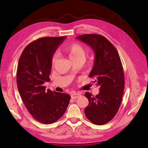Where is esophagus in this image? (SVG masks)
Here are the masks:
<instances>
[{
    "mask_svg": "<svg viewBox=\"0 0 148 148\" xmlns=\"http://www.w3.org/2000/svg\"><path fill=\"white\" fill-rule=\"evenodd\" d=\"M71 96L72 99H77L81 96V93L79 92H72Z\"/></svg>",
    "mask_w": 148,
    "mask_h": 148,
    "instance_id": "34e87169",
    "label": "esophagus"
}]
</instances>
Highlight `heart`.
Here are the masks:
<instances>
[{
	"label": "heart",
	"instance_id": "b5f03b06",
	"mask_svg": "<svg viewBox=\"0 0 148 148\" xmlns=\"http://www.w3.org/2000/svg\"><path fill=\"white\" fill-rule=\"evenodd\" d=\"M64 51L65 55H67L71 61L76 60H83L85 55V49L81 45L78 43H72L66 46ZM56 56H53L51 60V64L53 66L56 61Z\"/></svg>",
	"mask_w": 148,
	"mask_h": 148
}]
</instances>
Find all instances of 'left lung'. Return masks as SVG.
<instances>
[{"label": "left lung", "mask_w": 148, "mask_h": 148, "mask_svg": "<svg viewBox=\"0 0 148 148\" xmlns=\"http://www.w3.org/2000/svg\"><path fill=\"white\" fill-rule=\"evenodd\" d=\"M76 39L90 46L95 53L89 77L100 87L96 96L86 92L89 104L84 109L86 118L95 125H103L114 117L121 103L125 86L124 72L118 52L112 43L99 34H84Z\"/></svg>", "instance_id": "left-lung-1"}]
</instances>
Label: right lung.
Listing matches in <instances>:
<instances>
[{
	"label": "right lung",
	"mask_w": 148,
	"mask_h": 148,
	"mask_svg": "<svg viewBox=\"0 0 148 148\" xmlns=\"http://www.w3.org/2000/svg\"><path fill=\"white\" fill-rule=\"evenodd\" d=\"M66 37H46L28 45L19 59L16 79L19 93L33 118L51 124L64 115L71 96L44 86L50 81L53 56Z\"/></svg>",
	"instance_id": "obj_1"
}]
</instances>
